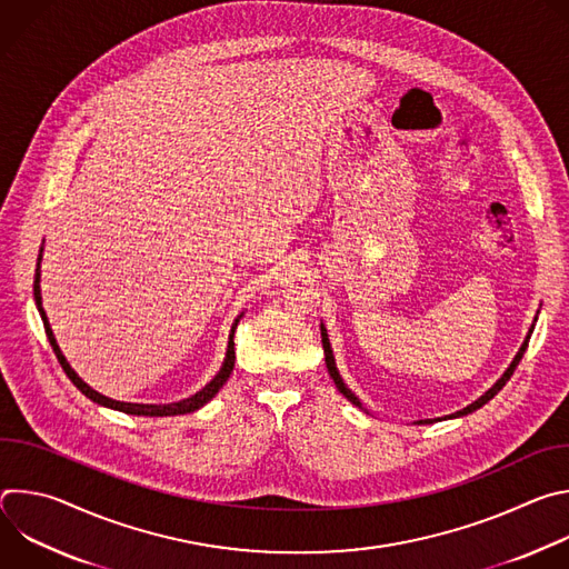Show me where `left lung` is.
Here are the masks:
<instances>
[{
	"instance_id": "1",
	"label": "left lung",
	"mask_w": 569,
	"mask_h": 569,
	"mask_svg": "<svg viewBox=\"0 0 569 569\" xmlns=\"http://www.w3.org/2000/svg\"><path fill=\"white\" fill-rule=\"evenodd\" d=\"M540 312V310H538ZM536 321H538V315L533 317V323H531V329H529V333H527V338H525V342H522V347L518 349V353H516V358L511 360V365L507 367V371L496 380V385L491 387V389H486L477 400H472L470 405H466L463 410H457L455 415H448V417H441V419H421V421H415V426H430V423H435V421H446V419H461V417H468V415H472L475 410H479V408H483L486 402H489L507 382H509V378L513 376V371H516V367H518V362L522 360V356H525V351H527V345H529V338H531V333H533V327H536ZM321 347H323V358H327V369H329V373H331V378H333V382H336V387H338V391L347 398V400H351L356 408H360V410H365V405L360 402V398L347 387V382L342 380V376H340V371H338V365H336V356H333V349H331V340H329V333H327V327H323V321H321ZM367 412V410H365Z\"/></svg>"
}]
</instances>
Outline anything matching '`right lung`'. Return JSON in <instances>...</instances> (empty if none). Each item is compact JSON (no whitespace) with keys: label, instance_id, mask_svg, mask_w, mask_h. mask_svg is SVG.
<instances>
[{"label":"right lung","instance_id":"right-lung-1","mask_svg":"<svg viewBox=\"0 0 569 569\" xmlns=\"http://www.w3.org/2000/svg\"><path fill=\"white\" fill-rule=\"evenodd\" d=\"M42 250H44V242H42V248H40V254H38V266H36V281H33V299H36V306H38V312H40V317H42V323H44V331H47V338H49V345H51V349H53V353H56V358H58V362H60V367L64 369V373H67V378L83 391L90 400H94V402H99V405H103V408H110V410H117V412H123V415H132V417H178V415H191V412H196V410H200L202 405H207L218 391H220V387L229 380V376H231V371H233V360H236V353H233V333H236V327H238V321H240V317L246 315V312H240L236 319H233V323H231V331H229V342H227V353H224V360H222V365H220V371L200 389V391H196L193 396H189V398H182V400H178V402H123V400H114V398H108V396H103V393H99L97 389H92L83 378H80L73 369H71V365L67 362V358L62 356V351H60V347H58V342H56V336H53V331H51V323H49V319H47V312H44V308H42V292H40V263H42Z\"/></svg>","mask_w":569,"mask_h":569}]
</instances>
